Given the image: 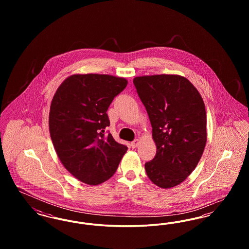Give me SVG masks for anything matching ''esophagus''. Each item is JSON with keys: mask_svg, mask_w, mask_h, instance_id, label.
Segmentation results:
<instances>
[{"mask_svg": "<svg viewBox=\"0 0 249 249\" xmlns=\"http://www.w3.org/2000/svg\"><path fill=\"white\" fill-rule=\"evenodd\" d=\"M139 143H140V141H139L138 139H136V140H134L133 142H130V146H131L132 148H135V147H137V146L139 145Z\"/></svg>", "mask_w": 249, "mask_h": 249, "instance_id": "34e87169", "label": "esophagus"}]
</instances>
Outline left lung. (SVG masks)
Here are the masks:
<instances>
[{
  "mask_svg": "<svg viewBox=\"0 0 249 249\" xmlns=\"http://www.w3.org/2000/svg\"><path fill=\"white\" fill-rule=\"evenodd\" d=\"M152 126L154 159L144 164L148 178L161 189L181 184L201 160L207 140L206 112L197 89L178 74L134 77Z\"/></svg>",
  "mask_w": 249,
  "mask_h": 249,
  "instance_id": "8db88e82",
  "label": "left lung"
}]
</instances>
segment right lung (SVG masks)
I'll return each mask as SVG.
<instances>
[{"label":"right lung","instance_id":"add662e5","mask_svg":"<svg viewBox=\"0 0 249 249\" xmlns=\"http://www.w3.org/2000/svg\"><path fill=\"white\" fill-rule=\"evenodd\" d=\"M127 84L109 74H72L53 96L48 124L54 148L66 170L88 185L111 178L128 149L105 133L107 109Z\"/></svg>","mask_w":249,"mask_h":249}]
</instances>
